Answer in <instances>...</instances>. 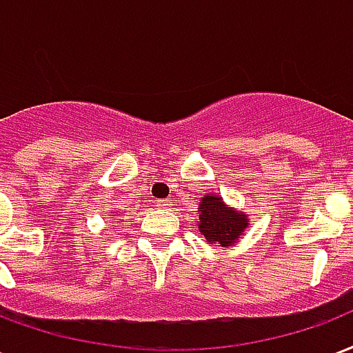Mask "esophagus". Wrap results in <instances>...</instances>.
<instances>
[{"instance_id": "34e87169", "label": "esophagus", "mask_w": 353, "mask_h": 353, "mask_svg": "<svg viewBox=\"0 0 353 353\" xmlns=\"http://www.w3.org/2000/svg\"><path fill=\"white\" fill-rule=\"evenodd\" d=\"M172 205L170 200H157V207L159 209H168Z\"/></svg>"}]
</instances>
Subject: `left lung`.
Wrapping results in <instances>:
<instances>
[{
    "label": "left lung",
    "instance_id": "1",
    "mask_svg": "<svg viewBox=\"0 0 353 353\" xmlns=\"http://www.w3.org/2000/svg\"><path fill=\"white\" fill-rule=\"evenodd\" d=\"M198 228L211 246H233L241 241L250 225L248 214L230 207L219 194H205L198 205Z\"/></svg>",
    "mask_w": 353,
    "mask_h": 353
}]
</instances>
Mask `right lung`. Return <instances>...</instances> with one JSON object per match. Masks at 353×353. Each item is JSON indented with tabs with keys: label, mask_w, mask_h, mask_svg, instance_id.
I'll return each instance as SVG.
<instances>
[{
	"label": "right lung",
	"mask_w": 353,
	"mask_h": 353,
	"mask_svg": "<svg viewBox=\"0 0 353 353\" xmlns=\"http://www.w3.org/2000/svg\"><path fill=\"white\" fill-rule=\"evenodd\" d=\"M111 216H112V214H111Z\"/></svg>",
	"instance_id": "right-lung-1"
}]
</instances>
